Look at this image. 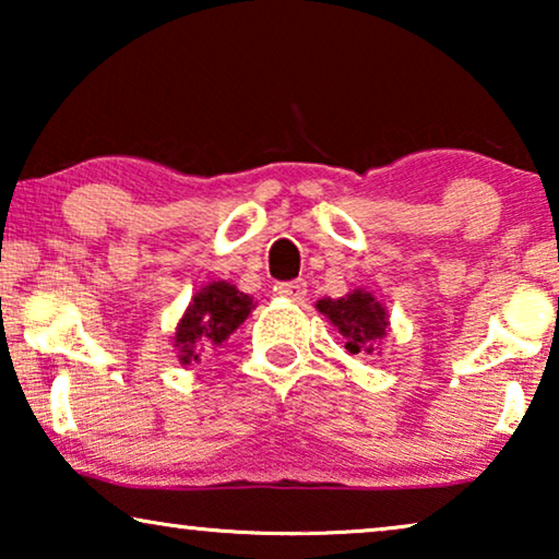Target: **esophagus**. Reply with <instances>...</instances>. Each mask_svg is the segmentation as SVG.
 <instances>
[{
    "label": "esophagus",
    "instance_id": "esophagus-1",
    "mask_svg": "<svg viewBox=\"0 0 559 559\" xmlns=\"http://www.w3.org/2000/svg\"><path fill=\"white\" fill-rule=\"evenodd\" d=\"M277 295L280 297H287V300H295L300 302L305 295H308V285H305V280H295V282H280L277 287Z\"/></svg>",
    "mask_w": 559,
    "mask_h": 559
}]
</instances>
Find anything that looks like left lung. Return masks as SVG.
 Here are the masks:
<instances>
[{"mask_svg":"<svg viewBox=\"0 0 559 559\" xmlns=\"http://www.w3.org/2000/svg\"><path fill=\"white\" fill-rule=\"evenodd\" d=\"M318 310L346 335V348L350 354H371L379 341L386 335L389 316L371 293L356 289L341 300H318Z\"/></svg>","mask_w":559,"mask_h":559,"instance_id":"1","label":"left lung"}]
</instances>
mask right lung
<instances>
[{
	"label": "right lung",
	"instance_id": "1",
	"mask_svg": "<svg viewBox=\"0 0 559 559\" xmlns=\"http://www.w3.org/2000/svg\"><path fill=\"white\" fill-rule=\"evenodd\" d=\"M251 308H254L251 297L239 293L228 282H213V285L203 287L193 297V302L178 323V333H175L180 364L201 361L203 354L224 343L249 318Z\"/></svg>",
	"mask_w": 559,
	"mask_h": 559
}]
</instances>
